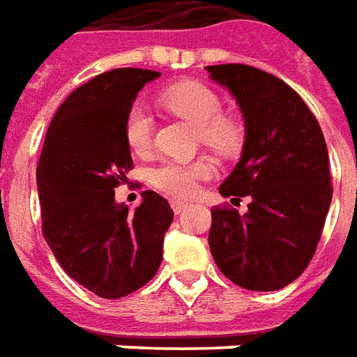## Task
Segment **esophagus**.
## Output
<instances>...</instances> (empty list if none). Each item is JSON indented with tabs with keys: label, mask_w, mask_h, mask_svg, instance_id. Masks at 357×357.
Listing matches in <instances>:
<instances>
[{
	"label": "esophagus",
	"mask_w": 357,
	"mask_h": 357,
	"mask_svg": "<svg viewBox=\"0 0 357 357\" xmlns=\"http://www.w3.org/2000/svg\"><path fill=\"white\" fill-rule=\"evenodd\" d=\"M171 207H173L174 213L181 215L184 211V209L188 207V204H186V202H178V199H173V202H171Z\"/></svg>",
	"instance_id": "1"
}]
</instances>
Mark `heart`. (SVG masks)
I'll use <instances>...</instances> for the list:
<instances>
[{"label":"heart","instance_id":"1","mask_svg":"<svg viewBox=\"0 0 357 357\" xmlns=\"http://www.w3.org/2000/svg\"><path fill=\"white\" fill-rule=\"evenodd\" d=\"M161 105L176 117L188 121L198 128L199 142L219 155H231L242 142V126L231 115L221 113V98L215 90L198 80H184L169 86L159 93ZM125 138L128 148L146 155L151 150L153 117L144 105H134L125 119ZM213 173L206 159L196 161H163L151 167L148 181L153 188L171 198H192L199 183Z\"/></svg>","mask_w":357,"mask_h":357}]
</instances>
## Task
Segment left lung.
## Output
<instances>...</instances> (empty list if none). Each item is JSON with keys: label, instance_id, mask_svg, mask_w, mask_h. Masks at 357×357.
I'll return each instance as SVG.
<instances>
[{"label": "left lung", "instance_id": "left-lung-1", "mask_svg": "<svg viewBox=\"0 0 357 357\" xmlns=\"http://www.w3.org/2000/svg\"><path fill=\"white\" fill-rule=\"evenodd\" d=\"M236 98L246 125L238 165L221 184L225 198H250L240 215L211 209L209 248L227 279L271 292L312 261L333 199L328 151L305 102L280 78L250 65L206 67Z\"/></svg>", "mask_w": 357, "mask_h": 357}]
</instances>
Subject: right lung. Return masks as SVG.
Masks as SVG:
<instances>
[{
  "label": "right lung",
  "mask_w": 357,
  "mask_h": 357,
  "mask_svg": "<svg viewBox=\"0 0 357 357\" xmlns=\"http://www.w3.org/2000/svg\"><path fill=\"white\" fill-rule=\"evenodd\" d=\"M158 70L102 73L61 103L38 161L42 232L63 271L100 298L115 300L153 279L173 209L158 192H142L134 211L115 204V188L132 169L125 119L136 93Z\"/></svg>",
  "instance_id": "1"
}]
</instances>
